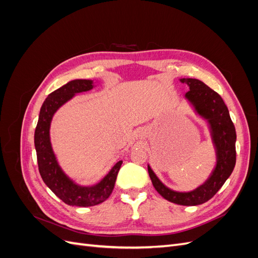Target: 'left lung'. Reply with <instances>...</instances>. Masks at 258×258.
I'll return each mask as SVG.
<instances>
[{
    "instance_id": "left-lung-1",
    "label": "left lung",
    "mask_w": 258,
    "mask_h": 258,
    "mask_svg": "<svg viewBox=\"0 0 258 258\" xmlns=\"http://www.w3.org/2000/svg\"><path fill=\"white\" fill-rule=\"evenodd\" d=\"M181 82L189 87V91L185 95L186 99L210 124L216 148V167L208 181L188 192L169 189L159 181L150 166L147 169L155 189L166 200L181 206H198L212 198L230 176L236 165L237 135L228 108L216 91L196 79H182Z\"/></svg>"
}]
</instances>
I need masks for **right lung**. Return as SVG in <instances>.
Returning a JSON list of instances; mask_svg holds the SVG:
<instances>
[{"instance_id":"1","label":"right lung","mask_w":258,"mask_h":258,"mask_svg":"<svg viewBox=\"0 0 258 258\" xmlns=\"http://www.w3.org/2000/svg\"><path fill=\"white\" fill-rule=\"evenodd\" d=\"M93 82L89 80H74L46 98L41 107L40 116L35 128L34 145L36 150L38 171L44 183L64 204L76 207H91L105 201L114 189L117 174L122 161H118L108 174L95 186L84 187L75 184L59 167L54 156L49 138L50 121L53 114L75 93L92 89Z\"/></svg>"}]
</instances>
